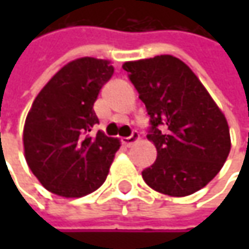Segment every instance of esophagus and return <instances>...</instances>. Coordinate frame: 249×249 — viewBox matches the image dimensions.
Returning a JSON list of instances; mask_svg holds the SVG:
<instances>
[{
	"mask_svg": "<svg viewBox=\"0 0 249 249\" xmlns=\"http://www.w3.org/2000/svg\"><path fill=\"white\" fill-rule=\"evenodd\" d=\"M137 140H139V133L133 131L129 137H123V139L120 140V141H122V144H123L124 147H130V145H131V144H134Z\"/></svg>",
	"mask_w": 249,
	"mask_h": 249,
	"instance_id": "1",
	"label": "esophagus"
}]
</instances>
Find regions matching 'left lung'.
<instances>
[{
	"label": "left lung",
	"instance_id": "left-lung-1",
	"mask_svg": "<svg viewBox=\"0 0 249 249\" xmlns=\"http://www.w3.org/2000/svg\"><path fill=\"white\" fill-rule=\"evenodd\" d=\"M149 115L148 137L157 147L142 178L155 191L186 196L219 173L230 152L225 115L193 71L172 55L126 62Z\"/></svg>",
	"mask_w": 249,
	"mask_h": 249
}]
</instances>
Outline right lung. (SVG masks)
<instances>
[{
	"label": "right lung",
	"instance_id": "add662e5",
	"mask_svg": "<svg viewBox=\"0 0 249 249\" xmlns=\"http://www.w3.org/2000/svg\"><path fill=\"white\" fill-rule=\"evenodd\" d=\"M108 61L80 58L63 66L36 97L23 129L26 162L48 191L66 198L102 186L120 144L102 131L94 110L113 74Z\"/></svg>",
	"mask_w": 249,
	"mask_h": 249
}]
</instances>
